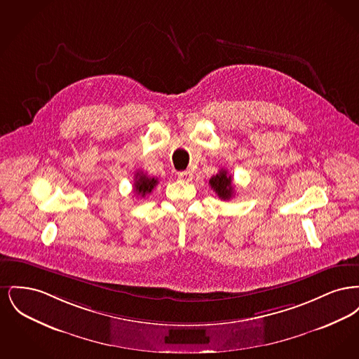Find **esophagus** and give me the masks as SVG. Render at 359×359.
I'll list each match as a JSON object with an SVG mask.
<instances>
[{"mask_svg": "<svg viewBox=\"0 0 359 359\" xmlns=\"http://www.w3.org/2000/svg\"><path fill=\"white\" fill-rule=\"evenodd\" d=\"M177 177L180 179V180H184V182H189V180H192V172L191 171H182L177 173Z\"/></svg>", "mask_w": 359, "mask_h": 359, "instance_id": "34e87169", "label": "esophagus"}]
</instances>
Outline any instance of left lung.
Instances as JSON below:
<instances>
[{
    "label": "left lung",
    "mask_w": 359,
    "mask_h": 359,
    "mask_svg": "<svg viewBox=\"0 0 359 359\" xmlns=\"http://www.w3.org/2000/svg\"><path fill=\"white\" fill-rule=\"evenodd\" d=\"M208 184L215 191V194L222 201H230L234 195V186H233V177L229 175L226 170H221L217 175H214Z\"/></svg>",
    "instance_id": "left-lung-1"
}]
</instances>
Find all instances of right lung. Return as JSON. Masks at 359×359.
Wrapping results in <instances>:
<instances>
[{"mask_svg":"<svg viewBox=\"0 0 359 359\" xmlns=\"http://www.w3.org/2000/svg\"><path fill=\"white\" fill-rule=\"evenodd\" d=\"M158 180L156 177H149L142 172H137L136 179H135V192L137 196L144 198L145 195L151 194L152 189L157 186Z\"/></svg>","mask_w":359,"mask_h":359,"instance_id":"right-lung-1","label":"right lung"}]
</instances>
